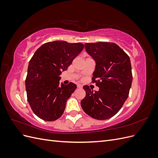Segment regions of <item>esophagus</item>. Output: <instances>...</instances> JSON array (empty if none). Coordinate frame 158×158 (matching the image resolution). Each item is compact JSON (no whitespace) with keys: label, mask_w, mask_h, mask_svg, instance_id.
Returning a JSON list of instances; mask_svg holds the SVG:
<instances>
[{"label":"esophagus","mask_w":158,"mask_h":158,"mask_svg":"<svg viewBox=\"0 0 158 158\" xmlns=\"http://www.w3.org/2000/svg\"><path fill=\"white\" fill-rule=\"evenodd\" d=\"M77 87L78 88H82V85L81 84H77Z\"/></svg>","instance_id":"esophagus-1"}]
</instances>
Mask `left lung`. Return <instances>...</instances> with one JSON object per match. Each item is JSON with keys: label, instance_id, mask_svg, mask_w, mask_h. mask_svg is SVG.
Here are the masks:
<instances>
[{"label": "left lung", "instance_id": "8db88e82", "mask_svg": "<svg viewBox=\"0 0 158 158\" xmlns=\"http://www.w3.org/2000/svg\"><path fill=\"white\" fill-rule=\"evenodd\" d=\"M85 51L95 61L92 82L99 91L83 87L85 97L81 107L89 116L98 120L111 118L128 98L132 81L130 58L113 43H86Z\"/></svg>", "mask_w": 158, "mask_h": 158}]
</instances>
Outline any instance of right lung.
Returning <instances> with one entry per match:
<instances>
[{"mask_svg":"<svg viewBox=\"0 0 158 158\" xmlns=\"http://www.w3.org/2000/svg\"><path fill=\"white\" fill-rule=\"evenodd\" d=\"M83 49L81 43L55 41L35 52L28 65L26 89L28 103L38 117L53 121L63 114L66 101L77 86L73 82L59 85L60 75Z\"/></svg>","mask_w":158,"mask_h":158,"instance_id":"1","label":"right lung"}]
</instances>
